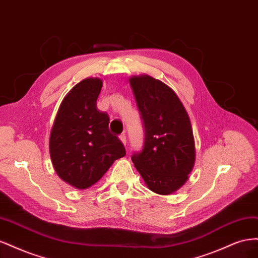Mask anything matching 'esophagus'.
<instances>
[{"label":"esophagus","instance_id":"34e87169","mask_svg":"<svg viewBox=\"0 0 258 258\" xmlns=\"http://www.w3.org/2000/svg\"><path fill=\"white\" fill-rule=\"evenodd\" d=\"M119 140H120L121 143H122L123 145H126V143H127V138H126V136H124V135H120V136H119Z\"/></svg>","mask_w":258,"mask_h":258}]
</instances>
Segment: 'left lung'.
Segmentation results:
<instances>
[{"mask_svg": "<svg viewBox=\"0 0 258 258\" xmlns=\"http://www.w3.org/2000/svg\"><path fill=\"white\" fill-rule=\"evenodd\" d=\"M145 127L141 153L132 162L148 189L171 195L187 182L196 161L188 113L172 88L148 74L129 77Z\"/></svg>", "mask_w": 258, "mask_h": 258, "instance_id": "obj_1", "label": "left lung"}]
</instances>
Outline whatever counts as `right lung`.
Here are the masks:
<instances>
[{"label": "right lung", "mask_w": 258, "mask_h": 258, "mask_svg": "<svg viewBox=\"0 0 258 258\" xmlns=\"http://www.w3.org/2000/svg\"><path fill=\"white\" fill-rule=\"evenodd\" d=\"M102 86L99 77L77 83L62 100L50 130L52 167L62 181L77 189L95 185L126 155L120 140L108 130L107 113L97 106Z\"/></svg>", "instance_id": "add662e5"}]
</instances>
